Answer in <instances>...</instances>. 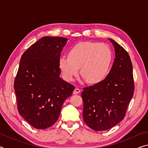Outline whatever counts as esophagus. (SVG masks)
<instances>
[{"instance_id":"esophagus-1","label":"esophagus","mask_w":148,"mask_h":148,"mask_svg":"<svg viewBox=\"0 0 148 148\" xmlns=\"http://www.w3.org/2000/svg\"><path fill=\"white\" fill-rule=\"evenodd\" d=\"M80 91H81V90H80L79 88H77V87H76V88H75V89L74 90L73 93L75 94V95L78 94V93H79Z\"/></svg>"}]
</instances>
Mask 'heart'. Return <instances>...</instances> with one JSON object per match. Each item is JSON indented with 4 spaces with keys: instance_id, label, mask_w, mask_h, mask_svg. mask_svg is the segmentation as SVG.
Segmentation results:
<instances>
[{
    "instance_id": "1",
    "label": "heart",
    "mask_w": 148,
    "mask_h": 148,
    "mask_svg": "<svg viewBox=\"0 0 148 148\" xmlns=\"http://www.w3.org/2000/svg\"><path fill=\"white\" fill-rule=\"evenodd\" d=\"M113 53L107 44L81 42L70 49L69 57L61 56L59 66L64 79L71 82L78 73L89 84H95L106 78L111 68Z\"/></svg>"
}]
</instances>
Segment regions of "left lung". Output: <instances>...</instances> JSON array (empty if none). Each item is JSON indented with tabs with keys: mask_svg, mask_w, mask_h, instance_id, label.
<instances>
[{
	"mask_svg": "<svg viewBox=\"0 0 148 148\" xmlns=\"http://www.w3.org/2000/svg\"><path fill=\"white\" fill-rule=\"evenodd\" d=\"M114 64L106 78L100 83L84 87V121L96 131H106L123 119L134 91L132 64L126 50L114 40Z\"/></svg>",
	"mask_w": 148,
	"mask_h": 148,
	"instance_id": "left-lung-1",
	"label": "left lung"
}]
</instances>
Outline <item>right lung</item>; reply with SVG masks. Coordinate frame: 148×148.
<instances>
[{
	"label": "right lung",
	"mask_w": 148,
	"mask_h": 148,
	"mask_svg": "<svg viewBox=\"0 0 148 148\" xmlns=\"http://www.w3.org/2000/svg\"><path fill=\"white\" fill-rule=\"evenodd\" d=\"M67 40L42 37L20 59L14 85L17 110L36 129L48 128L57 121L64 101L75 89L59 76V60Z\"/></svg>",
	"instance_id": "add662e5"
}]
</instances>
